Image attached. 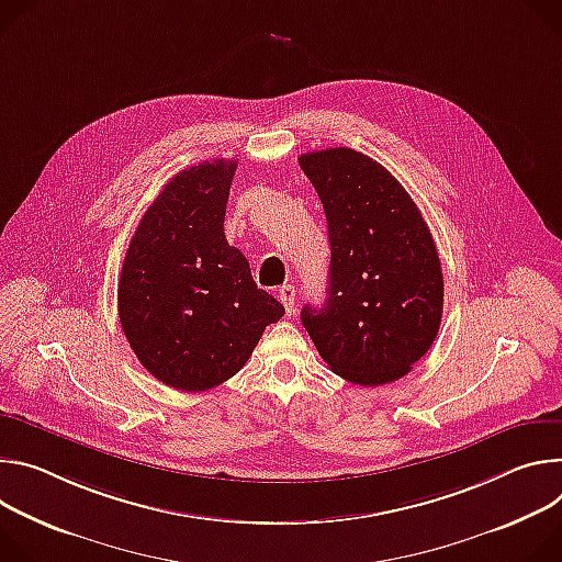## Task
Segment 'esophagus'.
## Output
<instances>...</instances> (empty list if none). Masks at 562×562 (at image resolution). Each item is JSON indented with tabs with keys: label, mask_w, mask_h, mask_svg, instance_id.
<instances>
[{
	"label": "esophagus",
	"mask_w": 562,
	"mask_h": 562,
	"mask_svg": "<svg viewBox=\"0 0 562 562\" xmlns=\"http://www.w3.org/2000/svg\"><path fill=\"white\" fill-rule=\"evenodd\" d=\"M279 299H281V303L285 307V313L292 315L294 313V303H296V290L292 285H283L279 290Z\"/></svg>",
	"instance_id": "obj_1"
}]
</instances>
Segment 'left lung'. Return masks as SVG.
<instances>
[{"label":"left lung","instance_id":"1","mask_svg":"<svg viewBox=\"0 0 562 562\" xmlns=\"http://www.w3.org/2000/svg\"><path fill=\"white\" fill-rule=\"evenodd\" d=\"M322 199L330 270L328 299L301 324L339 378L382 386L404 378L438 337L445 279L438 247L400 180L348 149L301 154Z\"/></svg>","mask_w":562,"mask_h":562}]
</instances>
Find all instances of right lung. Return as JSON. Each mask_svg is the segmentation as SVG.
Masks as SVG:
<instances>
[{
	"label": "right lung",
	"mask_w": 562,
	"mask_h": 562,
	"mask_svg": "<svg viewBox=\"0 0 562 562\" xmlns=\"http://www.w3.org/2000/svg\"><path fill=\"white\" fill-rule=\"evenodd\" d=\"M236 160L176 173L136 227L117 281V315L151 375L184 393L210 391L247 363L285 307L257 288L223 223Z\"/></svg>",
	"instance_id": "1"
}]
</instances>
